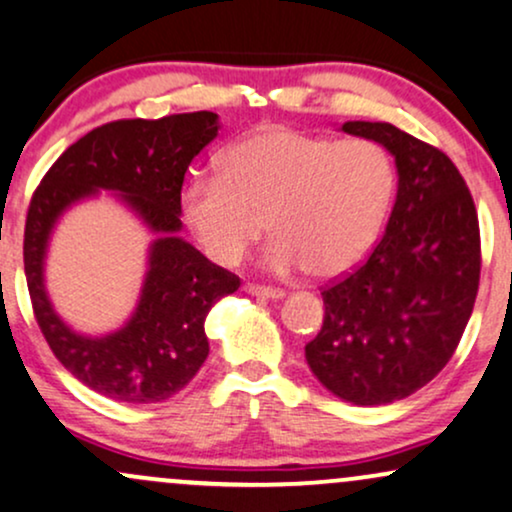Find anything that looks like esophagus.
Instances as JSON below:
<instances>
[{
    "label": "esophagus",
    "mask_w": 512,
    "mask_h": 512,
    "mask_svg": "<svg viewBox=\"0 0 512 512\" xmlns=\"http://www.w3.org/2000/svg\"><path fill=\"white\" fill-rule=\"evenodd\" d=\"M245 293L250 295H257V298H267V300H281L283 291H279V288H269V286H255V283H248V286H243Z\"/></svg>",
    "instance_id": "34e87169"
}]
</instances>
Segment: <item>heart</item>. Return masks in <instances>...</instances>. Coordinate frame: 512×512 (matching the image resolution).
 I'll return each instance as SVG.
<instances>
[{
  "instance_id": "b5f03b06",
  "label": "heart",
  "mask_w": 512,
  "mask_h": 512,
  "mask_svg": "<svg viewBox=\"0 0 512 512\" xmlns=\"http://www.w3.org/2000/svg\"><path fill=\"white\" fill-rule=\"evenodd\" d=\"M393 195L396 166L386 147L276 126L231 145L221 174L190 178L181 217L212 262L238 264L269 226L264 267L329 281L372 252Z\"/></svg>"
}]
</instances>
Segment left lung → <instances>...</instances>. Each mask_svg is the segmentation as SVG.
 I'll return each instance as SVG.
<instances>
[{
  "label": "left lung",
  "mask_w": 512,
  "mask_h": 512,
  "mask_svg": "<svg viewBox=\"0 0 512 512\" xmlns=\"http://www.w3.org/2000/svg\"><path fill=\"white\" fill-rule=\"evenodd\" d=\"M341 131L391 152L398 193L367 262L322 291L324 324L305 360L326 391L372 408L408 398L453 357L479 288V221L441 150L381 121Z\"/></svg>",
  "instance_id": "left-lung-1"
}]
</instances>
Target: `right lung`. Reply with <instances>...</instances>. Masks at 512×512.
I'll list each match as a JSON object with an SVG mask.
<instances>
[{"label":"right lung","mask_w":512,"mask_h":512,"mask_svg":"<svg viewBox=\"0 0 512 512\" xmlns=\"http://www.w3.org/2000/svg\"><path fill=\"white\" fill-rule=\"evenodd\" d=\"M219 128L214 112L104 123L52 164L30 200L23 262L35 319L61 365L100 396L145 405L181 391L209 355L207 312L238 291L236 274L178 236L183 176ZM102 189L133 211L153 240L132 317L116 332L90 337L53 310L44 264L58 219Z\"/></svg>","instance_id":"1"}]
</instances>
